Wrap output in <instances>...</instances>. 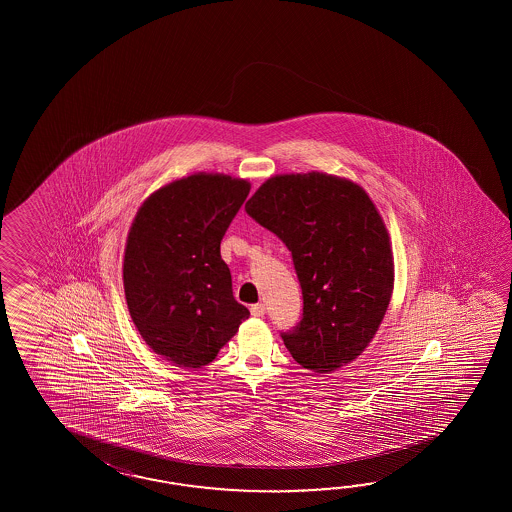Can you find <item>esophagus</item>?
Instances as JSON below:
<instances>
[{
    "mask_svg": "<svg viewBox=\"0 0 512 512\" xmlns=\"http://www.w3.org/2000/svg\"><path fill=\"white\" fill-rule=\"evenodd\" d=\"M251 315L252 316H263L265 315V305L256 304L251 307Z\"/></svg>",
    "mask_w": 512,
    "mask_h": 512,
    "instance_id": "obj_1",
    "label": "esophagus"
}]
</instances>
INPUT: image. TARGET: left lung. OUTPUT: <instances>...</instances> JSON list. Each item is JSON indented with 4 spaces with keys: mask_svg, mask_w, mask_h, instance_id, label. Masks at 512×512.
Returning <instances> with one entry per match:
<instances>
[{
    "mask_svg": "<svg viewBox=\"0 0 512 512\" xmlns=\"http://www.w3.org/2000/svg\"><path fill=\"white\" fill-rule=\"evenodd\" d=\"M293 254L304 316L283 344L315 373L370 346L393 293L390 234L362 186L324 172L272 175L245 205Z\"/></svg>",
    "mask_w": 512,
    "mask_h": 512,
    "instance_id": "1",
    "label": "left lung"
}]
</instances>
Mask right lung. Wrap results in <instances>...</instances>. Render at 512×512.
Masks as SVG:
<instances>
[{"mask_svg":"<svg viewBox=\"0 0 512 512\" xmlns=\"http://www.w3.org/2000/svg\"><path fill=\"white\" fill-rule=\"evenodd\" d=\"M251 192L247 179L197 172L144 199L131 223L122 282L144 342L179 368H201L249 309L232 294L219 245Z\"/></svg>","mask_w":512,"mask_h":512,"instance_id":"right-lung-1","label":"right lung"}]
</instances>
